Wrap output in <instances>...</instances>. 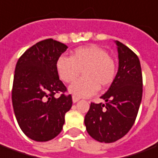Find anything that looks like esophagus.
<instances>
[{"instance_id": "esophagus-1", "label": "esophagus", "mask_w": 158, "mask_h": 158, "mask_svg": "<svg viewBox=\"0 0 158 158\" xmlns=\"http://www.w3.org/2000/svg\"><path fill=\"white\" fill-rule=\"evenodd\" d=\"M79 100V98H77V97H75V96H73V103L77 102Z\"/></svg>"}]
</instances>
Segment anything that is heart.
<instances>
[{"label": "heart", "mask_w": 158, "mask_h": 158, "mask_svg": "<svg viewBox=\"0 0 158 158\" xmlns=\"http://www.w3.org/2000/svg\"><path fill=\"white\" fill-rule=\"evenodd\" d=\"M56 71L65 83H73L69 92L77 98L90 97L99 89L110 86L115 78L116 68L108 52L97 45L80 47L73 51L70 58L60 56L56 61Z\"/></svg>", "instance_id": "heart-1"}]
</instances>
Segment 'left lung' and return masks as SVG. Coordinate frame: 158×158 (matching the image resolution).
Instances as JSON below:
<instances>
[{
  "label": "left lung",
  "instance_id": "left-lung-1",
  "mask_svg": "<svg viewBox=\"0 0 158 158\" xmlns=\"http://www.w3.org/2000/svg\"><path fill=\"white\" fill-rule=\"evenodd\" d=\"M119 68L105 94V103L91 102L85 117L87 133L102 143H112L125 136L133 127L140 106L143 79L139 57L119 41Z\"/></svg>",
  "mask_w": 158,
  "mask_h": 158
}]
</instances>
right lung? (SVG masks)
Masks as SVG:
<instances>
[{"label":"right lung","instance_id":"obj_1","mask_svg":"<svg viewBox=\"0 0 158 158\" xmlns=\"http://www.w3.org/2000/svg\"><path fill=\"white\" fill-rule=\"evenodd\" d=\"M68 46L51 38L38 42L19 59L12 90V102L19 127L37 142L56 138L61 132L72 96L60 95L67 88L56 71V61Z\"/></svg>","mask_w":158,"mask_h":158}]
</instances>
